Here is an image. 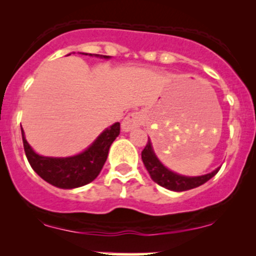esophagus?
Returning <instances> with one entry per match:
<instances>
[{"label":"esophagus","instance_id":"34e87169","mask_svg":"<svg viewBox=\"0 0 256 256\" xmlns=\"http://www.w3.org/2000/svg\"><path fill=\"white\" fill-rule=\"evenodd\" d=\"M142 122H143L142 114L137 113L136 112V113H131L126 116V118L124 119V122H122V130L128 132V131L134 130V128H140V126L142 125Z\"/></svg>","mask_w":256,"mask_h":256}]
</instances>
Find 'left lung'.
<instances>
[{"instance_id": "obj_1", "label": "left lung", "mask_w": 256, "mask_h": 256, "mask_svg": "<svg viewBox=\"0 0 256 256\" xmlns=\"http://www.w3.org/2000/svg\"><path fill=\"white\" fill-rule=\"evenodd\" d=\"M142 160L152 180L158 185H161V186L166 188V189L172 190V192H185V190L198 188L200 185L204 184L206 182L210 180L219 171V168H216L212 173L200 176V177H185V176L177 174V173L166 168L158 161L156 155L154 154L152 143L149 140L146 148L142 152Z\"/></svg>"}]
</instances>
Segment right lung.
Masks as SVG:
<instances>
[{
  "mask_svg": "<svg viewBox=\"0 0 256 256\" xmlns=\"http://www.w3.org/2000/svg\"><path fill=\"white\" fill-rule=\"evenodd\" d=\"M102 58H108L110 56L104 55ZM119 134L120 124L116 122L110 128H106L96 138L95 142L80 154L70 158H48L38 155L32 150L28 140H25L22 128L25 154L34 171L49 184L61 189H74L83 186L98 177L107 160L110 144L119 136Z\"/></svg>",
  "mask_w": 256,
  "mask_h": 256,
  "instance_id": "1",
  "label": "right lung"
}]
</instances>
